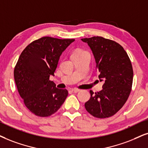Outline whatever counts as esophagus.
Returning <instances> with one entry per match:
<instances>
[{
	"label": "esophagus",
	"instance_id": "obj_1",
	"mask_svg": "<svg viewBox=\"0 0 148 148\" xmlns=\"http://www.w3.org/2000/svg\"><path fill=\"white\" fill-rule=\"evenodd\" d=\"M71 91H72V92H74V93H77V92H78V91H80V89H72Z\"/></svg>",
	"mask_w": 148,
	"mask_h": 148
}]
</instances>
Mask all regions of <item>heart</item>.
Masks as SVG:
<instances>
[{"label":"heart","mask_w":148,"mask_h":148,"mask_svg":"<svg viewBox=\"0 0 148 148\" xmlns=\"http://www.w3.org/2000/svg\"><path fill=\"white\" fill-rule=\"evenodd\" d=\"M85 51H84L83 50H76L75 51L73 52L72 55H74V54H77V53H82V52H84Z\"/></svg>","instance_id":"1"}]
</instances>
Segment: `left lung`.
<instances>
[{
	"label": "left lung",
	"instance_id": "8db88e82",
	"mask_svg": "<svg viewBox=\"0 0 148 148\" xmlns=\"http://www.w3.org/2000/svg\"><path fill=\"white\" fill-rule=\"evenodd\" d=\"M81 40L92 51L98 78L104 81L102 90L95 93L90 91L91 98L85 102V108L93 117H109L124 106L131 91V62L124 48L114 41L98 36Z\"/></svg>",
	"mask_w": 148,
	"mask_h": 148
}]
</instances>
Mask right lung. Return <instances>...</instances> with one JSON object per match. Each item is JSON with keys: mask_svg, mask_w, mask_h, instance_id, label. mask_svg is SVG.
<instances>
[{"mask_svg": "<svg viewBox=\"0 0 148 148\" xmlns=\"http://www.w3.org/2000/svg\"><path fill=\"white\" fill-rule=\"evenodd\" d=\"M73 42L74 39L44 37L28 45L20 55L15 82L25 106L35 115H52L68 96V90L58 89L49 78L55 76L61 54Z\"/></svg>", "mask_w": 148, "mask_h": 148, "instance_id": "1", "label": "right lung"}]
</instances>
